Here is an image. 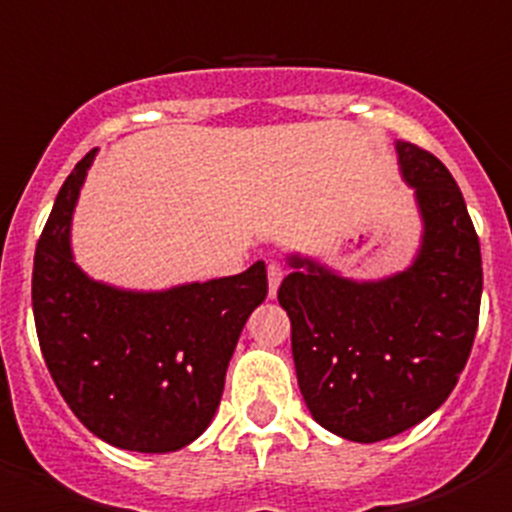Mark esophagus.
<instances>
[{"label":"esophagus","instance_id":"34e87169","mask_svg":"<svg viewBox=\"0 0 512 512\" xmlns=\"http://www.w3.org/2000/svg\"><path fill=\"white\" fill-rule=\"evenodd\" d=\"M266 277H269V297L277 295L279 284H282L284 279V269L279 264H269V269H266Z\"/></svg>","mask_w":512,"mask_h":512}]
</instances>
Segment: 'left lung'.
I'll list each match as a JSON object with an SVG mask.
<instances>
[{
  "label": "left lung",
  "mask_w": 512,
  "mask_h": 512,
  "mask_svg": "<svg viewBox=\"0 0 512 512\" xmlns=\"http://www.w3.org/2000/svg\"><path fill=\"white\" fill-rule=\"evenodd\" d=\"M423 241L413 266L354 282L289 256L277 297L292 320L297 384L312 418L374 443L438 410L467 366L482 300V253L461 189L433 153L397 143Z\"/></svg>",
  "instance_id": "obj_1"
}]
</instances>
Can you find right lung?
Instances as JSON below:
<instances>
[{
  "instance_id": "right-lung-1",
  "label": "right lung",
  "mask_w": 512,
  "mask_h": 512,
  "mask_svg": "<svg viewBox=\"0 0 512 512\" xmlns=\"http://www.w3.org/2000/svg\"><path fill=\"white\" fill-rule=\"evenodd\" d=\"M94 151L63 182L33 264V315L45 366L94 436L166 454L202 436L248 315L269 292L264 261L243 274L128 292L89 279L71 256V212Z\"/></svg>"
}]
</instances>
